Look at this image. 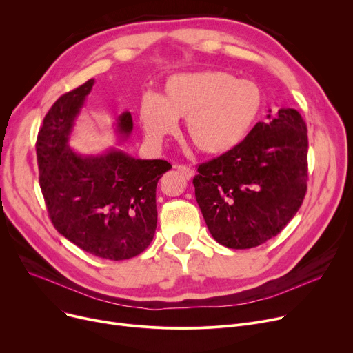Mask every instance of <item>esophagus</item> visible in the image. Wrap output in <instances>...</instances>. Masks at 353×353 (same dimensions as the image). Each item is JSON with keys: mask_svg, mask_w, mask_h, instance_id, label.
<instances>
[{"mask_svg": "<svg viewBox=\"0 0 353 353\" xmlns=\"http://www.w3.org/2000/svg\"><path fill=\"white\" fill-rule=\"evenodd\" d=\"M177 169V172L180 174H183L185 179H192L194 176V170L189 166H185V164H179V166H174Z\"/></svg>", "mask_w": 353, "mask_h": 353, "instance_id": "1", "label": "esophagus"}]
</instances>
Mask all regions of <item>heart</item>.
<instances>
[{
    "mask_svg": "<svg viewBox=\"0 0 353 353\" xmlns=\"http://www.w3.org/2000/svg\"><path fill=\"white\" fill-rule=\"evenodd\" d=\"M264 105L256 83L227 72L177 74L160 95L146 93L137 116L148 140L159 143L173 134L184 117V132L193 146L210 156L236 149L248 136Z\"/></svg>",
    "mask_w": 353,
    "mask_h": 353,
    "instance_id": "1",
    "label": "heart"
}]
</instances>
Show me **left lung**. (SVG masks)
Instances as JSON below:
<instances>
[{
  "label": "left lung",
  "mask_w": 353,
  "mask_h": 353,
  "mask_svg": "<svg viewBox=\"0 0 353 353\" xmlns=\"http://www.w3.org/2000/svg\"><path fill=\"white\" fill-rule=\"evenodd\" d=\"M267 117L236 149L201 163L193 179L210 234L228 248H252L275 237L307 193V125L291 108Z\"/></svg>",
  "instance_id": "left-lung-1"
}]
</instances>
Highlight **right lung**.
I'll use <instances>...</instances> for the list:
<instances>
[{"instance_id":"obj_1","label":"right lung","mask_w":353,"mask_h":353,"mask_svg":"<svg viewBox=\"0 0 353 353\" xmlns=\"http://www.w3.org/2000/svg\"><path fill=\"white\" fill-rule=\"evenodd\" d=\"M95 83L62 95L43 117L37 137L39 185L54 227L83 251L112 261L143 252L157 227V181L166 160L134 159L119 149L82 156L68 142ZM119 134L133 129L130 112L116 119Z\"/></svg>"}]
</instances>
